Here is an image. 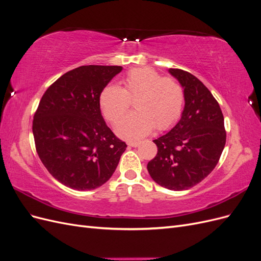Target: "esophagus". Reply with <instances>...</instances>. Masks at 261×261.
I'll return each instance as SVG.
<instances>
[{"label":"esophagus","instance_id":"esophagus-1","mask_svg":"<svg viewBox=\"0 0 261 261\" xmlns=\"http://www.w3.org/2000/svg\"><path fill=\"white\" fill-rule=\"evenodd\" d=\"M127 145L130 147H137L139 145V141H128Z\"/></svg>","mask_w":261,"mask_h":261}]
</instances>
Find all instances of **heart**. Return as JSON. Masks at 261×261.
<instances>
[{"instance_id": "heart-1", "label": "heart", "mask_w": 261, "mask_h": 261, "mask_svg": "<svg viewBox=\"0 0 261 261\" xmlns=\"http://www.w3.org/2000/svg\"><path fill=\"white\" fill-rule=\"evenodd\" d=\"M135 99L136 111L126 114L116 125L118 136L137 139L151 132L174 126L183 112L185 93L173 77H162L150 67L134 68L123 80V88L110 84L102 89L99 105L110 123H116Z\"/></svg>"}]
</instances>
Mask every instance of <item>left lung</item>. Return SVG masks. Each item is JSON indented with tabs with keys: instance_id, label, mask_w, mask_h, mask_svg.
Segmentation results:
<instances>
[{
	"instance_id": "8db88e82",
	"label": "left lung",
	"mask_w": 261,
	"mask_h": 261,
	"mask_svg": "<svg viewBox=\"0 0 261 261\" xmlns=\"http://www.w3.org/2000/svg\"><path fill=\"white\" fill-rule=\"evenodd\" d=\"M184 88L180 120L153 143L158 152L147 169L152 179L171 191H184L207 177L222 153L226 132L216 98L198 78L186 70L170 68Z\"/></svg>"
}]
</instances>
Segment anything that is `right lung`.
Instances as JSON below:
<instances>
[{"mask_svg":"<svg viewBox=\"0 0 261 261\" xmlns=\"http://www.w3.org/2000/svg\"><path fill=\"white\" fill-rule=\"evenodd\" d=\"M121 66L85 65L62 75L39 102L33 121L37 153L50 174L76 191L103 185L127 145L101 115L102 89Z\"/></svg>","mask_w":261,"mask_h":261,"instance_id":"1","label":"right lung"}]
</instances>
